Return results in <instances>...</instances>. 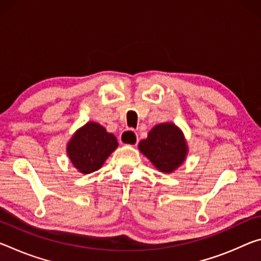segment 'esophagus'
<instances>
[{"label": "esophagus", "mask_w": 261, "mask_h": 261, "mask_svg": "<svg viewBox=\"0 0 261 261\" xmlns=\"http://www.w3.org/2000/svg\"><path fill=\"white\" fill-rule=\"evenodd\" d=\"M119 142H121V144H125V145L136 146L138 144V136L135 131L126 130L121 135V137H119Z\"/></svg>", "instance_id": "34e87169"}]
</instances>
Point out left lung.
Wrapping results in <instances>:
<instances>
[{
	"label": "left lung",
	"instance_id": "8db88e82",
	"mask_svg": "<svg viewBox=\"0 0 261 261\" xmlns=\"http://www.w3.org/2000/svg\"><path fill=\"white\" fill-rule=\"evenodd\" d=\"M139 151L163 173H174L188 154L187 140L182 130L172 122L159 123L152 127L147 138L140 140Z\"/></svg>",
	"mask_w": 261,
	"mask_h": 261
}]
</instances>
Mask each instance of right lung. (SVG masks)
<instances>
[{
  "label": "right lung",
  "mask_w": 261,
  "mask_h": 261,
  "mask_svg": "<svg viewBox=\"0 0 261 261\" xmlns=\"http://www.w3.org/2000/svg\"><path fill=\"white\" fill-rule=\"evenodd\" d=\"M117 146V138L107 132L101 124L87 122L74 132L66 152L77 172L89 174L100 169Z\"/></svg>",
  "instance_id": "obj_1"
}]
</instances>
